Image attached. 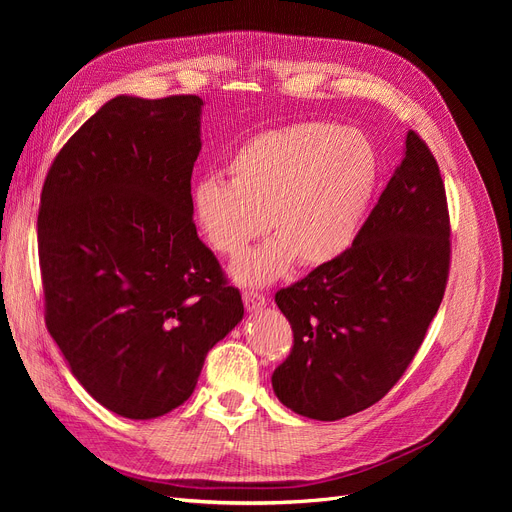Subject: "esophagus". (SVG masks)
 I'll list each match as a JSON object with an SVG mask.
<instances>
[{
  "label": "esophagus",
  "instance_id": "esophagus-1",
  "mask_svg": "<svg viewBox=\"0 0 512 512\" xmlns=\"http://www.w3.org/2000/svg\"><path fill=\"white\" fill-rule=\"evenodd\" d=\"M242 301H245L247 311H257L267 303L263 294L257 290H242Z\"/></svg>",
  "mask_w": 512,
  "mask_h": 512
}]
</instances>
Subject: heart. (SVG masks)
Returning a JSON list of instances; mask_svg holds the SVG:
<instances>
[{
  "instance_id": "obj_1",
  "label": "heart",
  "mask_w": 512,
  "mask_h": 512,
  "mask_svg": "<svg viewBox=\"0 0 512 512\" xmlns=\"http://www.w3.org/2000/svg\"><path fill=\"white\" fill-rule=\"evenodd\" d=\"M228 176L230 184L205 178L193 188V220L224 257H238L270 228L276 238L232 270L240 284L261 286L294 259L319 267L351 249L378 182V155L355 128L299 122L240 145Z\"/></svg>"
}]
</instances>
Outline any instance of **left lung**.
Returning a JSON list of instances; mask_svg holds the SVG:
<instances>
[{
	"label": "left lung",
	"mask_w": 512,
	"mask_h": 512,
	"mask_svg": "<svg viewBox=\"0 0 512 512\" xmlns=\"http://www.w3.org/2000/svg\"><path fill=\"white\" fill-rule=\"evenodd\" d=\"M450 218L438 161L415 130L353 247L280 288L292 348L272 375L284 407L317 421L355 415L402 378L440 309Z\"/></svg>",
	"instance_id": "obj_1"
}]
</instances>
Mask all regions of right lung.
I'll return each instance as SVG.
<instances>
[{"mask_svg":"<svg viewBox=\"0 0 512 512\" xmlns=\"http://www.w3.org/2000/svg\"><path fill=\"white\" fill-rule=\"evenodd\" d=\"M201 105L197 95L107 101L43 182L45 326L74 378L128 419L180 407L245 315L193 222Z\"/></svg>","mask_w":512,"mask_h":512,"instance_id":"right-lung-1","label":"right lung"}]
</instances>
